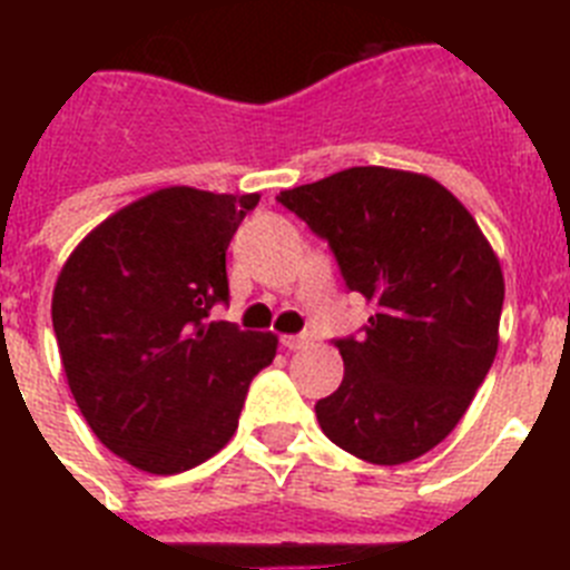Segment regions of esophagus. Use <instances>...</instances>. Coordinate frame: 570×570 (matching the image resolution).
<instances>
[{
	"instance_id": "1",
	"label": "esophagus",
	"mask_w": 570,
	"mask_h": 570,
	"mask_svg": "<svg viewBox=\"0 0 570 570\" xmlns=\"http://www.w3.org/2000/svg\"><path fill=\"white\" fill-rule=\"evenodd\" d=\"M282 347H288V351H302V347L311 345V334H296V336H282Z\"/></svg>"
}]
</instances>
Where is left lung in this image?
<instances>
[{
  "mask_svg": "<svg viewBox=\"0 0 570 570\" xmlns=\"http://www.w3.org/2000/svg\"><path fill=\"white\" fill-rule=\"evenodd\" d=\"M276 203L328 242L347 291L374 305L360 336L334 340L345 376L316 402L320 428L374 465L416 460L454 431L497 356L500 259L431 176L347 168Z\"/></svg>",
  "mask_w": 570,
  "mask_h": 570,
  "instance_id": "8db88e82",
  "label": "left lung"
}]
</instances>
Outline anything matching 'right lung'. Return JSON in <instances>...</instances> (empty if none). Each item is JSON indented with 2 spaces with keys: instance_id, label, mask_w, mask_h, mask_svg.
<instances>
[{
  "instance_id": "obj_1",
  "label": "right lung",
  "mask_w": 570,
  "mask_h": 570,
  "mask_svg": "<svg viewBox=\"0 0 570 570\" xmlns=\"http://www.w3.org/2000/svg\"><path fill=\"white\" fill-rule=\"evenodd\" d=\"M259 194L165 188L90 230L53 288L70 394L108 451L179 473L228 445L274 334L210 322L225 250Z\"/></svg>"
}]
</instances>
